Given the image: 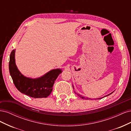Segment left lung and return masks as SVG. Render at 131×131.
Here are the masks:
<instances>
[{
    "instance_id": "1",
    "label": "left lung",
    "mask_w": 131,
    "mask_h": 131,
    "mask_svg": "<svg viewBox=\"0 0 131 131\" xmlns=\"http://www.w3.org/2000/svg\"><path fill=\"white\" fill-rule=\"evenodd\" d=\"M112 93H113V92H112V93H110V94H111ZM109 94L107 95V96H109ZM78 96H79V97H80L81 98H82V99H86V98H85V97H82V96H81V95H80V94H78ZM105 97H106V96H105ZM100 99H101V98H98V100H100Z\"/></svg>"
}]
</instances>
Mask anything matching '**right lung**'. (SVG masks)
I'll return each mask as SVG.
<instances>
[{
	"mask_svg": "<svg viewBox=\"0 0 131 131\" xmlns=\"http://www.w3.org/2000/svg\"><path fill=\"white\" fill-rule=\"evenodd\" d=\"M15 52V50H14L10 54L9 67L10 74L16 88L19 92L33 98H46L49 96L52 91L54 81L62 73L61 70H52L37 79L25 77L19 72L16 66Z\"/></svg>",
	"mask_w": 131,
	"mask_h": 131,
	"instance_id": "right-lung-1",
	"label": "right lung"
}]
</instances>
